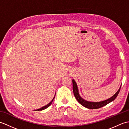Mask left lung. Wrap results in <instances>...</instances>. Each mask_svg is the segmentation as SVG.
Returning <instances> with one entry per match:
<instances>
[{"mask_svg": "<svg viewBox=\"0 0 129 129\" xmlns=\"http://www.w3.org/2000/svg\"><path fill=\"white\" fill-rule=\"evenodd\" d=\"M72 81H73V92L76 99L78 100V102L80 103L81 105H83V106L85 107V108L87 109H96L100 108L101 107L105 106L108 104L111 103V101H114L115 99V98L117 97V96L118 95L120 90V88H121V86H120V88L118 90H117L115 94L113 96H111V98L108 99L104 100L102 101H100V102H91V101H89L85 100L83 98H82L80 96V94H79L77 84H76L75 81L74 80V79H73Z\"/></svg>", "mask_w": 129, "mask_h": 129, "instance_id": "left-lung-1", "label": "left lung"}]
</instances>
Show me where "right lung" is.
Instances as JSON below:
<instances>
[{"label":"right lung","mask_w":129,"mask_h":129,"mask_svg":"<svg viewBox=\"0 0 129 129\" xmlns=\"http://www.w3.org/2000/svg\"><path fill=\"white\" fill-rule=\"evenodd\" d=\"M55 96H54V97L53 98V99H52V100H51V101H50V102L48 104H47V105H45V106H44L42 107V108H40V109H37V110H35V111H41V110H44V109H46L47 108H48V107L51 105V103H52V102H53V100H54V98H55Z\"/></svg>","instance_id":"obj_1"}]
</instances>
